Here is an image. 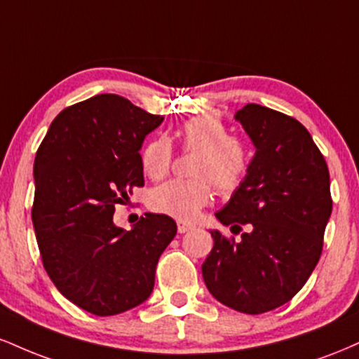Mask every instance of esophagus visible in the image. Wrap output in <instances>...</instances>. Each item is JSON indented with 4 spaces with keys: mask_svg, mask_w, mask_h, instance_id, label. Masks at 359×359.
I'll return each instance as SVG.
<instances>
[{
    "mask_svg": "<svg viewBox=\"0 0 359 359\" xmlns=\"http://www.w3.org/2000/svg\"><path fill=\"white\" fill-rule=\"evenodd\" d=\"M191 229H194V224H191V222H185V221H177V231H179L180 234L191 231Z\"/></svg>",
    "mask_w": 359,
    "mask_h": 359,
    "instance_id": "esophagus-1",
    "label": "esophagus"
}]
</instances>
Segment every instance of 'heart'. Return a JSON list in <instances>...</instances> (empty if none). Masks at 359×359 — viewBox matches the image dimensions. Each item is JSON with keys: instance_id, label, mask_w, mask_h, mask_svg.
Returning <instances> with one entry per match:
<instances>
[{"instance_id": "b5f03b06", "label": "heart", "mask_w": 359, "mask_h": 359, "mask_svg": "<svg viewBox=\"0 0 359 359\" xmlns=\"http://www.w3.org/2000/svg\"><path fill=\"white\" fill-rule=\"evenodd\" d=\"M179 137L187 150H199L192 167L194 179H174L156 187L150 208L180 221H191L214 197V185L221 194L241 187L250 170V155L240 140L231 138L228 126L214 113H204L184 123ZM172 165V145L156 137L142 151V167L150 179L165 177Z\"/></svg>"}]
</instances>
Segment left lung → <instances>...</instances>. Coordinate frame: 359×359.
<instances>
[{"label":"left lung","instance_id":"left-lung-1","mask_svg":"<svg viewBox=\"0 0 359 359\" xmlns=\"http://www.w3.org/2000/svg\"><path fill=\"white\" fill-rule=\"evenodd\" d=\"M234 118L257 147L248 175L216 217L241 240L211 231L203 263L208 290L245 314L273 311L304 287L314 271L332 211L329 168L297 119L259 104Z\"/></svg>","mask_w":359,"mask_h":359}]
</instances>
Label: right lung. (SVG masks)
Here are the masks:
<instances>
[{
  "instance_id": "obj_1",
  "label": "right lung",
  "mask_w": 359,
  "mask_h": 359,
  "mask_svg": "<svg viewBox=\"0 0 359 359\" xmlns=\"http://www.w3.org/2000/svg\"><path fill=\"white\" fill-rule=\"evenodd\" d=\"M163 116L116 94H97L57 114L36 150L32 221L43 269L65 299L114 316L150 297L160 255L177 224L145 214L131 231L114 205L143 187V140Z\"/></svg>"
}]
</instances>
